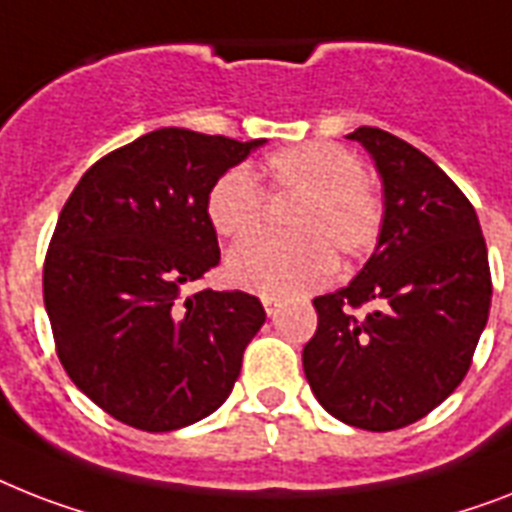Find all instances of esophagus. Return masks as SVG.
<instances>
[{
  "mask_svg": "<svg viewBox=\"0 0 512 512\" xmlns=\"http://www.w3.org/2000/svg\"><path fill=\"white\" fill-rule=\"evenodd\" d=\"M263 307H265V313H268V315H276L278 307H281V299L273 297V294H265V297H263Z\"/></svg>",
  "mask_w": 512,
  "mask_h": 512,
  "instance_id": "obj_1",
  "label": "esophagus"
}]
</instances>
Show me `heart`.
Wrapping results in <instances>:
<instances>
[{
  "label": "heart",
  "mask_w": 512,
  "mask_h": 512,
  "mask_svg": "<svg viewBox=\"0 0 512 512\" xmlns=\"http://www.w3.org/2000/svg\"><path fill=\"white\" fill-rule=\"evenodd\" d=\"M268 197H297L284 239H252L231 249L228 276L244 289L292 297L328 284L334 249L360 260L384 234L386 205L365 181L360 157L334 141H305L260 162ZM205 218L220 239H247L263 226L265 195L242 165L223 170L205 191Z\"/></svg>",
  "instance_id": "obj_1"
}]
</instances>
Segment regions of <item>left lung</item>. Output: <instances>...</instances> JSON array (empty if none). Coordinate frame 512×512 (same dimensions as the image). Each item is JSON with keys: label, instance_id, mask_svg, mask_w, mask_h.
Instances as JSON below:
<instances>
[{"label": "left lung", "instance_id": "left-lung-1", "mask_svg": "<svg viewBox=\"0 0 512 512\" xmlns=\"http://www.w3.org/2000/svg\"><path fill=\"white\" fill-rule=\"evenodd\" d=\"M350 139L384 181V234L350 286L313 299L318 328L302 365L334 418L394 431L465 378L492 307V273L476 210L431 157L373 126ZM365 304L372 310L357 316Z\"/></svg>", "mask_w": 512, "mask_h": 512}]
</instances>
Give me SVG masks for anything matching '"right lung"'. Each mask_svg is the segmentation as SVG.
<instances>
[{"mask_svg": "<svg viewBox=\"0 0 512 512\" xmlns=\"http://www.w3.org/2000/svg\"><path fill=\"white\" fill-rule=\"evenodd\" d=\"M260 144L160 128L94 162L62 207L44 257L54 350L115 421L176 431L234 389L263 302L181 289L220 260L207 186Z\"/></svg>", "mask_w": 512, "mask_h": 512, "instance_id": "obj_1", "label": "right lung"}]
</instances>
